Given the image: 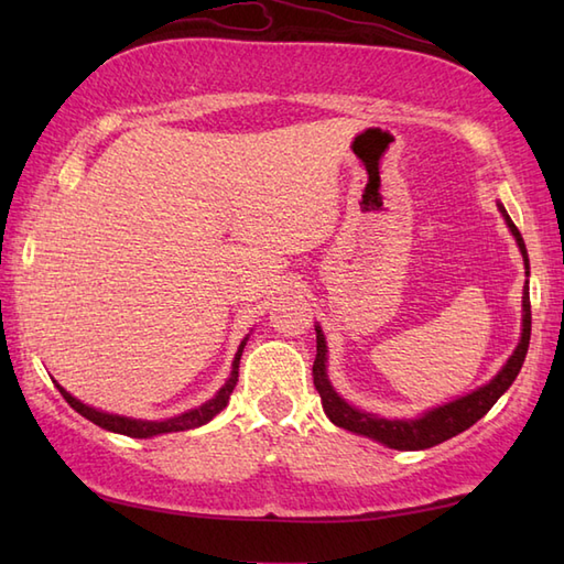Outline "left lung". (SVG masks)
Returning <instances> with one entry per match:
<instances>
[{"instance_id":"1","label":"left lung","mask_w":564,"mask_h":564,"mask_svg":"<svg viewBox=\"0 0 564 564\" xmlns=\"http://www.w3.org/2000/svg\"><path fill=\"white\" fill-rule=\"evenodd\" d=\"M497 208L501 213V218L507 220V227L511 230L513 239H517L519 251L525 263V275H531L529 271V254H525V245L523 237L517 230V225L511 223L507 208L497 200ZM317 332V356H315V366H313V380L315 388L322 398V410L329 416L332 424H337L346 431H354L358 436L373 438L382 446L388 448H398V451H424L431 446H438V443L448 441L453 436L463 434L465 429H470L477 419H482L489 410H492L495 402L505 394L511 382L517 380L519 370L525 361V354H529V341H531V297H529V281L523 285V319H521V339L517 344V349L507 358V364L501 366L499 373L485 382L473 392L463 394L458 400H451L446 404L431 406V410L422 412L414 419H386L378 416L373 412L358 410V406L346 402L341 394L332 388L329 376H327V341L325 334H322V327L315 325Z\"/></svg>"}]
</instances>
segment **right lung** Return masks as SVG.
I'll return each instance as SVG.
<instances>
[{
    "instance_id": "obj_1",
    "label": "right lung",
    "mask_w": 564,
    "mask_h": 564,
    "mask_svg": "<svg viewBox=\"0 0 564 564\" xmlns=\"http://www.w3.org/2000/svg\"><path fill=\"white\" fill-rule=\"evenodd\" d=\"M247 339H249V334L242 339V344H239V349L235 354L230 378L225 380V386L218 392H215L208 402H203L200 406H196V410L182 412V414H176L172 419H162V422H150V419H133V416L97 410V406H89V404L79 402L77 398H72V394L63 386H59V382H55V386H57L59 394H63V398L67 400L72 410L79 412L84 419H89V422H94L97 426H101L106 431H113V434H123V436H130V438H150V436H160V434H172V431H188V429L208 424L210 419L215 414H220L227 406V402H230V394H232V390L237 386V378H239V373H237L239 358H242Z\"/></svg>"
}]
</instances>
